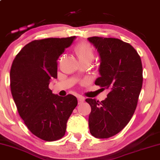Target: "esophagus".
Returning a JSON list of instances; mask_svg holds the SVG:
<instances>
[{
  "label": "esophagus",
  "mask_w": 160,
  "mask_h": 160,
  "mask_svg": "<svg viewBox=\"0 0 160 160\" xmlns=\"http://www.w3.org/2000/svg\"><path fill=\"white\" fill-rule=\"evenodd\" d=\"M85 101V98L84 97H83V96H79L78 97V104H81V103H82L83 101Z\"/></svg>",
  "instance_id": "1"
}]
</instances>
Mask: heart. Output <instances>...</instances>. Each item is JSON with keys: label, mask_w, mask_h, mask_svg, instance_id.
I'll return each mask as SVG.
<instances>
[{"label": "heart", "mask_w": 160, "mask_h": 160, "mask_svg": "<svg viewBox=\"0 0 160 160\" xmlns=\"http://www.w3.org/2000/svg\"><path fill=\"white\" fill-rule=\"evenodd\" d=\"M74 51L79 61L89 60L92 61L94 57V52L93 48L91 44L86 42L78 44L74 49Z\"/></svg>", "instance_id": "heart-1"}]
</instances>
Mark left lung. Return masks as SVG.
Segmentation results:
<instances>
[{"label":"left lung","mask_w":160,"mask_h":160,"mask_svg":"<svg viewBox=\"0 0 160 160\" xmlns=\"http://www.w3.org/2000/svg\"><path fill=\"white\" fill-rule=\"evenodd\" d=\"M88 41L100 57L95 84L109 90L104 101L86 99L91 108L88 125L93 137L108 138L121 131L134 114L142 86V62L135 49L119 39L92 37Z\"/></svg>","instance_id":"8db88e82"}]
</instances>
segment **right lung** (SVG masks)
<instances>
[{"label":"right lung","mask_w":160,"mask_h":160,"mask_svg":"<svg viewBox=\"0 0 160 160\" xmlns=\"http://www.w3.org/2000/svg\"><path fill=\"white\" fill-rule=\"evenodd\" d=\"M75 39L31 42L17 54L10 69V88L21 118L32 134L49 142L64 135L67 120L77 106L74 96L63 97L49 88L57 77V60Z\"/></svg>","instance_id":"add662e5"}]
</instances>
